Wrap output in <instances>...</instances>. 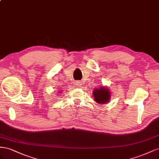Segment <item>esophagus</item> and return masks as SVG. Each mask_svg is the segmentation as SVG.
<instances>
[{"mask_svg": "<svg viewBox=\"0 0 159 159\" xmlns=\"http://www.w3.org/2000/svg\"><path fill=\"white\" fill-rule=\"evenodd\" d=\"M76 87H80L81 86V83L80 82H76Z\"/></svg>", "mask_w": 159, "mask_h": 159, "instance_id": "1", "label": "esophagus"}]
</instances>
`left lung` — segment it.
<instances>
[{"label":"left lung","instance_id":"obj_1","mask_svg":"<svg viewBox=\"0 0 159 159\" xmlns=\"http://www.w3.org/2000/svg\"><path fill=\"white\" fill-rule=\"evenodd\" d=\"M94 101L98 104H106L109 102L111 97V90L107 87L100 86L98 89H95L93 92Z\"/></svg>","mask_w":159,"mask_h":159}]
</instances>
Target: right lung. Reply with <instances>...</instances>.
Returning a JSON list of instances; mask_svg holds the SVG:
<instances>
[{
    "label": "right lung",
    "mask_w": 159,
    "mask_h": 159,
    "mask_svg": "<svg viewBox=\"0 0 159 159\" xmlns=\"http://www.w3.org/2000/svg\"><path fill=\"white\" fill-rule=\"evenodd\" d=\"M58 91H61V90H58ZM58 93H60V92H58Z\"/></svg>",
    "instance_id": "right-lung-1"
}]
</instances>
